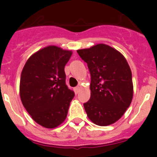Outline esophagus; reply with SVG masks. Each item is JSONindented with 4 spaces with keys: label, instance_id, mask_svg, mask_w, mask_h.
Here are the masks:
<instances>
[{
    "label": "esophagus",
    "instance_id": "obj_1",
    "mask_svg": "<svg viewBox=\"0 0 157 157\" xmlns=\"http://www.w3.org/2000/svg\"><path fill=\"white\" fill-rule=\"evenodd\" d=\"M74 92H75L76 94H77V93H79V91H80V87H79V86H76L75 88H74Z\"/></svg>",
    "mask_w": 157,
    "mask_h": 157
}]
</instances>
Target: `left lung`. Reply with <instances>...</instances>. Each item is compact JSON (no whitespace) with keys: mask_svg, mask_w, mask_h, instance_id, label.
Returning <instances> with one entry per match:
<instances>
[{"mask_svg":"<svg viewBox=\"0 0 157 157\" xmlns=\"http://www.w3.org/2000/svg\"><path fill=\"white\" fill-rule=\"evenodd\" d=\"M77 53L87 64L91 76L90 99L83 103L88 118L99 126L113 124L132 100V74L127 61L105 44L77 50Z\"/></svg>","mask_w":157,"mask_h":157,"instance_id":"obj_1","label":"left lung"}]
</instances>
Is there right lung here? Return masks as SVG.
Listing matches in <instances>:
<instances>
[{"instance_id": "right-lung-1", "label": "right lung", "mask_w": 157, "mask_h": 157, "mask_svg": "<svg viewBox=\"0 0 157 157\" xmlns=\"http://www.w3.org/2000/svg\"><path fill=\"white\" fill-rule=\"evenodd\" d=\"M72 52L48 46L27 60L21 73L20 94L32 118L54 128L65 120L74 92L66 85L64 66Z\"/></svg>"}]
</instances>
